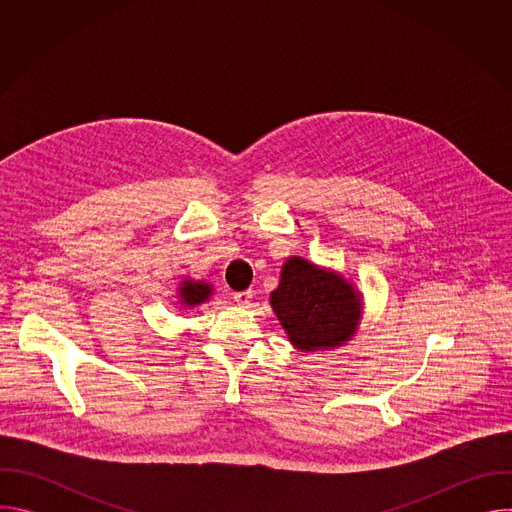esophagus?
Listing matches in <instances>:
<instances>
[{"instance_id": "obj_1", "label": "esophagus", "mask_w": 512, "mask_h": 512, "mask_svg": "<svg viewBox=\"0 0 512 512\" xmlns=\"http://www.w3.org/2000/svg\"><path fill=\"white\" fill-rule=\"evenodd\" d=\"M233 298H235V302H237L239 306H249L251 300H253V291H237V294H235Z\"/></svg>"}]
</instances>
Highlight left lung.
Returning <instances> with one entry per match:
<instances>
[{
	"instance_id": "obj_1",
	"label": "left lung",
	"mask_w": 512,
	"mask_h": 512,
	"mask_svg": "<svg viewBox=\"0 0 512 512\" xmlns=\"http://www.w3.org/2000/svg\"><path fill=\"white\" fill-rule=\"evenodd\" d=\"M287 340L302 352L344 346L362 320V294L344 275L304 257H289L269 296Z\"/></svg>"
}]
</instances>
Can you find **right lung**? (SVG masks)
<instances>
[{"instance_id": "add662e5", "label": "right lung", "mask_w": 512, "mask_h": 512, "mask_svg": "<svg viewBox=\"0 0 512 512\" xmlns=\"http://www.w3.org/2000/svg\"><path fill=\"white\" fill-rule=\"evenodd\" d=\"M214 287L202 279H192V277H184L180 281L178 287V304L186 310V308H196L204 302L210 300Z\"/></svg>"}]
</instances>
